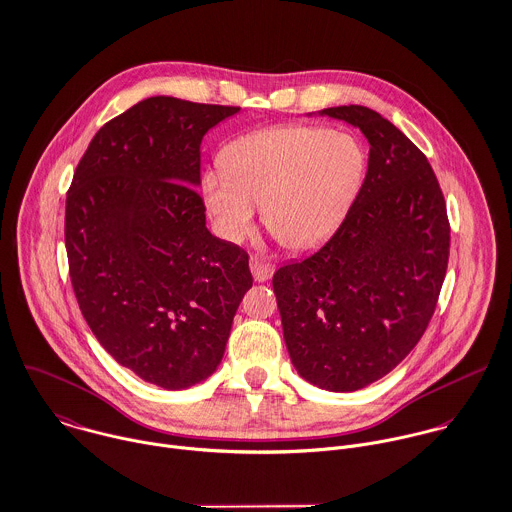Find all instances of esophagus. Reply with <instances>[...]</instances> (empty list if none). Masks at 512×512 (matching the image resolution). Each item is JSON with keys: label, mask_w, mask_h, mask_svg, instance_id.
<instances>
[{"label": "esophagus", "mask_w": 512, "mask_h": 512, "mask_svg": "<svg viewBox=\"0 0 512 512\" xmlns=\"http://www.w3.org/2000/svg\"><path fill=\"white\" fill-rule=\"evenodd\" d=\"M250 270H252L256 282H266L274 274V266L270 262L262 260L260 256L250 258Z\"/></svg>", "instance_id": "1"}]
</instances>
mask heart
Returning <instances> with one entry per match:
<instances>
[{
	"label": "heart",
	"instance_id": "heart-1",
	"mask_svg": "<svg viewBox=\"0 0 512 512\" xmlns=\"http://www.w3.org/2000/svg\"><path fill=\"white\" fill-rule=\"evenodd\" d=\"M222 176H208L202 198L214 230L242 240L256 208L286 248L308 252L340 226L365 174L363 145L324 127H282L252 133L220 153Z\"/></svg>",
	"mask_w": 512,
	"mask_h": 512
}]
</instances>
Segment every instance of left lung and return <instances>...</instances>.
<instances>
[{
    "mask_svg": "<svg viewBox=\"0 0 512 512\" xmlns=\"http://www.w3.org/2000/svg\"><path fill=\"white\" fill-rule=\"evenodd\" d=\"M322 115L369 141L363 184L332 238L272 278L298 373L330 391L387 375L425 334L449 264L451 226L427 157L369 107Z\"/></svg>",
    "mask_w": 512,
    "mask_h": 512,
    "instance_id": "obj_1",
    "label": "left lung"
}]
</instances>
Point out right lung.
<instances>
[{"label":"right lung","mask_w":512,"mask_h":512,"mask_svg":"<svg viewBox=\"0 0 512 512\" xmlns=\"http://www.w3.org/2000/svg\"><path fill=\"white\" fill-rule=\"evenodd\" d=\"M238 111L149 97L97 131L67 190L81 314L117 363L165 389L218 367L252 286L248 252L208 232L196 190L202 137Z\"/></svg>","instance_id":"1"}]
</instances>
